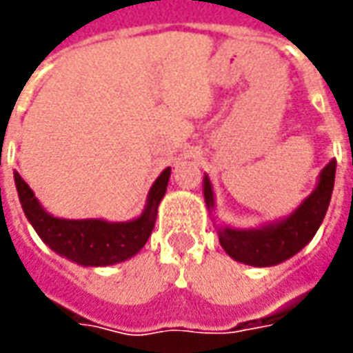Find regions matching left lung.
Masks as SVG:
<instances>
[{"instance_id":"obj_1","label":"left lung","mask_w":353,"mask_h":353,"mask_svg":"<svg viewBox=\"0 0 353 353\" xmlns=\"http://www.w3.org/2000/svg\"><path fill=\"white\" fill-rule=\"evenodd\" d=\"M336 161H329L318 176L314 191L285 217L265 223L255 229H236L215 223L219 244L225 253L238 263L250 266H274L291 259L316 236L327 214L334 187ZM204 200L210 212L215 210L214 187L204 176Z\"/></svg>"}]
</instances>
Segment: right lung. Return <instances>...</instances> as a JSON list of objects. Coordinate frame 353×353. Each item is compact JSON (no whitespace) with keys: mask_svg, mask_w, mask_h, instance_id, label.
Masks as SVG:
<instances>
[{"mask_svg":"<svg viewBox=\"0 0 353 353\" xmlns=\"http://www.w3.org/2000/svg\"><path fill=\"white\" fill-rule=\"evenodd\" d=\"M170 174L172 168L162 170L147 192L143 212L130 221L54 217L41 206L19 172H14V185L28 221L52 252L81 266H111L132 259L147 244Z\"/></svg>","mask_w":353,"mask_h":353,"instance_id":"1","label":"right lung"}]
</instances>
